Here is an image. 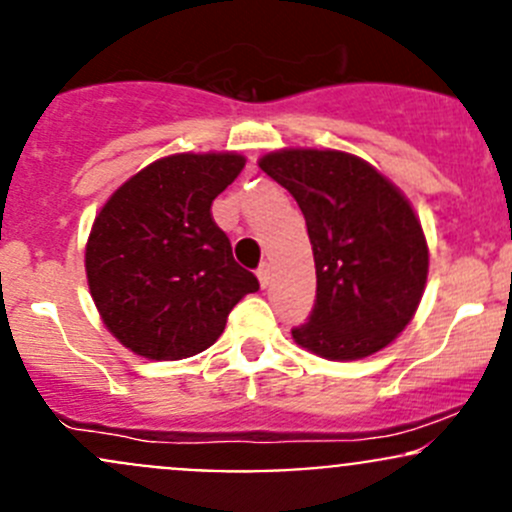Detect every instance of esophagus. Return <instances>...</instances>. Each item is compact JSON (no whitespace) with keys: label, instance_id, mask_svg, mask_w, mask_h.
Masks as SVG:
<instances>
[{"label":"esophagus","instance_id":"34e87169","mask_svg":"<svg viewBox=\"0 0 512 512\" xmlns=\"http://www.w3.org/2000/svg\"><path fill=\"white\" fill-rule=\"evenodd\" d=\"M257 280H260L262 287L270 285V265H267V262H262V265L257 267Z\"/></svg>","mask_w":512,"mask_h":512}]
</instances>
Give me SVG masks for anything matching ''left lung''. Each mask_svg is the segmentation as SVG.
<instances>
[{
  "mask_svg": "<svg viewBox=\"0 0 512 512\" xmlns=\"http://www.w3.org/2000/svg\"><path fill=\"white\" fill-rule=\"evenodd\" d=\"M260 168L297 200L314 252L317 299L294 342L334 361L384 349L414 317L428 275L409 200L342 151L270 153Z\"/></svg>",
  "mask_w": 512,
  "mask_h": 512,
  "instance_id": "8db88e82",
  "label": "left lung"
}]
</instances>
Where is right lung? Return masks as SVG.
Segmentation results:
<instances>
[{
	"mask_svg": "<svg viewBox=\"0 0 512 512\" xmlns=\"http://www.w3.org/2000/svg\"><path fill=\"white\" fill-rule=\"evenodd\" d=\"M242 168L237 153H178L143 168L103 205L86 275L103 324L123 347L163 361L203 352L232 307L260 289L210 215Z\"/></svg>",
	"mask_w": 512,
	"mask_h": 512,
	"instance_id": "right-lung-1",
	"label": "right lung"
}]
</instances>
